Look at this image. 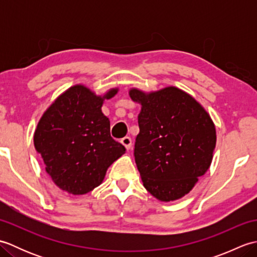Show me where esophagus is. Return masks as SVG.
I'll return each mask as SVG.
<instances>
[{"label":"esophagus","mask_w":257,"mask_h":257,"mask_svg":"<svg viewBox=\"0 0 257 257\" xmlns=\"http://www.w3.org/2000/svg\"><path fill=\"white\" fill-rule=\"evenodd\" d=\"M121 144L124 146L125 149L129 150L133 146V141H132V139H130V137H124L121 139Z\"/></svg>","instance_id":"34e87169"}]
</instances>
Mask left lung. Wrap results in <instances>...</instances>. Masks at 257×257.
I'll return each mask as SVG.
<instances>
[{
	"label": "left lung",
	"instance_id": "1",
	"mask_svg": "<svg viewBox=\"0 0 257 257\" xmlns=\"http://www.w3.org/2000/svg\"><path fill=\"white\" fill-rule=\"evenodd\" d=\"M129 96L141 105L134 155L144 187L162 202L181 199L211 166L216 132L210 114L173 86L132 88Z\"/></svg>",
	"mask_w": 257,
	"mask_h": 257
}]
</instances>
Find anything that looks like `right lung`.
Returning <instances> with one entry per match:
<instances>
[{
  "label": "right lung",
  "mask_w": 257,
  "mask_h": 257,
  "mask_svg": "<svg viewBox=\"0 0 257 257\" xmlns=\"http://www.w3.org/2000/svg\"><path fill=\"white\" fill-rule=\"evenodd\" d=\"M118 88L97 96L84 85L72 86L43 113L34 133L35 149L53 182L66 192L86 194L100 185L107 169L124 147L110 136V121L102 113L103 100Z\"/></svg>",
  "instance_id": "obj_1"
}]
</instances>
